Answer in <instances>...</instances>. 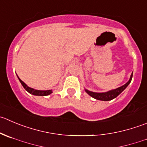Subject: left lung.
<instances>
[{"mask_svg":"<svg viewBox=\"0 0 147 147\" xmlns=\"http://www.w3.org/2000/svg\"><path fill=\"white\" fill-rule=\"evenodd\" d=\"M132 77H133V72L131 75L130 78H129V80L126 82L125 85H122V86L119 87V88H116V89L111 90L109 91H107V92H92V91H90L88 90L85 89V91L89 95H90L92 98H95L96 100H102V101H108L111 100L116 98L118 95H120L126 88H127L128 85L130 84L131 81L132 80Z\"/></svg>","mask_w":147,"mask_h":147,"instance_id":"obj_1","label":"left lung"}]
</instances>
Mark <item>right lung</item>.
<instances>
[{
	"label": "right lung",
	"instance_id": "1",
	"mask_svg": "<svg viewBox=\"0 0 147 147\" xmlns=\"http://www.w3.org/2000/svg\"><path fill=\"white\" fill-rule=\"evenodd\" d=\"M18 77V75H17ZM18 80H19L20 82L21 83L22 86L24 87V89L27 91V92H29L30 94H32L34 95H37V96H46V95H50L51 93H52V90H36L34 88H31L30 87H28L25 82H23L21 79L18 77Z\"/></svg>",
	"mask_w": 147,
	"mask_h": 147
}]
</instances>
